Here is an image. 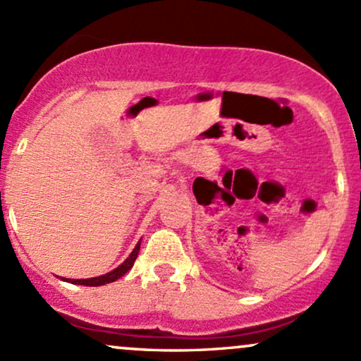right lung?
<instances>
[{
	"label": "right lung",
	"mask_w": 361,
	"mask_h": 361,
	"mask_svg": "<svg viewBox=\"0 0 361 361\" xmlns=\"http://www.w3.org/2000/svg\"><path fill=\"white\" fill-rule=\"evenodd\" d=\"M139 250H140V241L135 244L134 251H132L130 255H128V258L123 261L122 264H118V267L115 268V270L105 273V275H102V276H93V279H82V280H74V279H62V280L69 281V283H74V285H85V287H100V285L111 283V281L118 280L120 276L126 275V273L130 270L132 267H134V261L137 259Z\"/></svg>",
	"instance_id": "right-lung-1"
}]
</instances>
